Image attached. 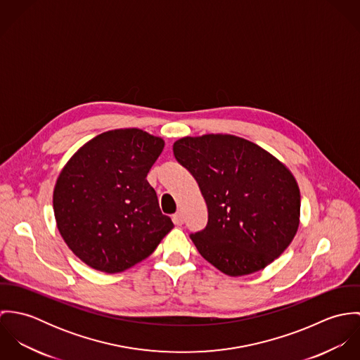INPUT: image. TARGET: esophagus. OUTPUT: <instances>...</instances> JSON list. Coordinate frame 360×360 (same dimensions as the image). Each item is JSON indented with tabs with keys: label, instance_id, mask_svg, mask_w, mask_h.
I'll list each match as a JSON object with an SVG mask.
<instances>
[{
	"label": "esophagus",
	"instance_id": "1",
	"mask_svg": "<svg viewBox=\"0 0 360 360\" xmlns=\"http://www.w3.org/2000/svg\"><path fill=\"white\" fill-rule=\"evenodd\" d=\"M172 220H173V223H174V224L181 226V224L184 223V216H183V213H181V212H177V213H174V214L172 216Z\"/></svg>",
	"mask_w": 360,
	"mask_h": 360
}]
</instances>
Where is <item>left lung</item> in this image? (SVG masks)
<instances>
[{"mask_svg":"<svg viewBox=\"0 0 360 360\" xmlns=\"http://www.w3.org/2000/svg\"><path fill=\"white\" fill-rule=\"evenodd\" d=\"M173 154L197 180L207 224L191 234L198 252L227 276L259 271L294 240L300 187L276 156L231 134L183 137Z\"/></svg>","mask_w":360,"mask_h":360,"instance_id":"1","label":"left lung"}]
</instances>
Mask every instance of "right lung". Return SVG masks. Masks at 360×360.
I'll list each match as a JSON object with an SVG mask.
<instances>
[{
	"instance_id": "right-lung-1",
	"label": "right lung",
	"mask_w": 360,
	"mask_h": 360,
	"mask_svg": "<svg viewBox=\"0 0 360 360\" xmlns=\"http://www.w3.org/2000/svg\"><path fill=\"white\" fill-rule=\"evenodd\" d=\"M165 141L140 129H116L86 143L58 176L56 227L87 266L120 273L150 257L173 229L147 174Z\"/></svg>"
}]
</instances>
